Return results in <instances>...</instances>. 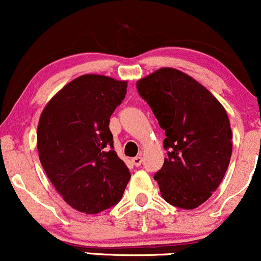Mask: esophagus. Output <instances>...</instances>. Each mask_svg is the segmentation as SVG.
Wrapping results in <instances>:
<instances>
[{
  "label": "esophagus",
  "instance_id": "obj_1",
  "mask_svg": "<svg viewBox=\"0 0 261 261\" xmlns=\"http://www.w3.org/2000/svg\"><path fill=\"white\" fill-rule=\"evenodd\" d=\"M131 162H133V164H134L135 166H140L141 164H142L143 158H142V156H141V155H137V156H135V158L131 159Z\"/></svg>",
  "mask_w": 261,
  "mask_h": 261
}]
</instances>
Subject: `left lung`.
Here are the masks:
<instances>
[{"label":"left lung","instance_id":"left-lung-1","mask_svg":"<svg viewBox=\"0 0 261 261\" xmlns=\"http://www.w3.org/2000/svg\"><path fill=\"white\" fill-rule=\"evenodd\" d=\"M136 86L165 130L168 152L154 175L162 197L177 208H197L215 192L230 164L227 113L202 84L177 69H158Z\"/></svg>","mask_w":261,"mask_h":261}]
</instances>
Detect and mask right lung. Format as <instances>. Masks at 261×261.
Here are the masks:
<instances>
[{"label":"right lung","mask_w":261,"mask_h":261,"mask_svg":"<svg viewBox=\"0 0 261 261\" xmlns=\"http://www.w3.org/2000/svg\"><path fill=\"white\" fill-rule=\"evenodd\" d=\"M127 81L81 75L58 91L37 125V150L47 177L71 208L98 214L121 199L131 174L113 150L109 120Z\"/></svg>","instance_id":"1"}]
</instances>
